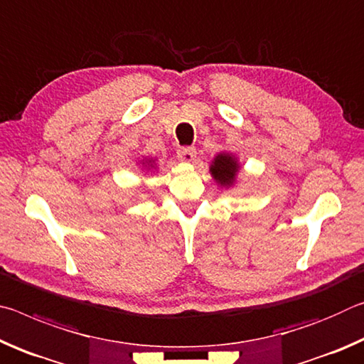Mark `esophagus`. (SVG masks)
Instances as JSON below:
<instances>
[{"instance_id":"1","label":"esophagus","mask_w":364,"mask_h":364,"mask_svg":"<svg viewBox=\"0 0 364 364\" xmlns=\"http://www.w3.org/2000/svg\"><path fill=\"white\" fill-rule=\"evenodd\" d=\"M178 157H180L183 162H193L196 157V149L193 146H183L178 149Z\"/></svg>"}]
</instances>
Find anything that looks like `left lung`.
<instances>
[{
  "instance_id": "obj_1",
  "label": "left lung",
  "mask_w": 364,
  "mask_h": 364,
  "mask_svg": "<svg viewBox=\"0 0 364 364\" xmlns=\"http://www.w3.org/2000/svg\"><path fill=\"white\" fill-rule=\"evenodd\" d=\"M239 170L241 165L231 152H218L210 164V175L221 188L234 186Z\"/></svg>"
}]
</instances>
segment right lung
Masks as SVG:
<instances>
[{
    "label": "right lung",
    "mask_w": 364,
    "mask_h": 364,
    "mask_svg": "<svg viewBox=\"0 0 364 364\" xmlns=\"http://www.w3.org/2000/svg\"><path fill=\"white\" fill-rule=\"evenodd\" d=\"M141 165H143V168H147V170H151V168H156V159H149V157H143V160H141L139 162Z\"/></svg>",
    "instance_id": "obj_1"
}]
</instances>
